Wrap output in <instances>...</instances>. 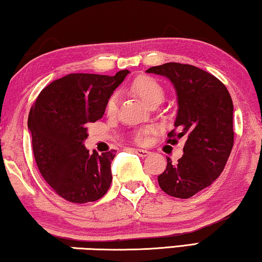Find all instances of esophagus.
Returning <instances> with one entry per match:
<instances>
[{"instance_id":"obj_1","label":"esophagus","mask_w":262,"mask_h":262,"mask_svg":"<svg viewBox=\"0 0 262 262\" xmlns=\"http://www.w3.org/2000/svg\"><path fill=\"white\" fill-rule=\"evenodd\" d=\"M134 152L137 154L140 157H147L150 155V151L143 150V149H134Z\"/></svg>"}]
</instances>
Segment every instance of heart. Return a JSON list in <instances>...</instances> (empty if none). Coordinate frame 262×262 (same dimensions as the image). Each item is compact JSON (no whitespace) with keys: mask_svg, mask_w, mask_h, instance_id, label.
<instances>
[{"mask_svg":"<svg viewBox=\"0 0 262 262\" xmlns=\"http://www.w3.org/2000/svg\"><path fill=\"white\" fill-rule=\"evenodd\" d=\"M130 89L134 93L142 99L147 106H152L154 104H161L163 98H164V91L163 87L152 78L149 77H138L131 82ZM119 97L117 93H113L106 101V113L107 116H115L118 108ZM149 134V131H140L136 135V140L138 143H143L145 140V136Z\"/></svg>","mask_w":262,"mask_h":262,"instance_id":"b5f03b06","label":"heart"}]
</instances>
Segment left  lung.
<instances>
[{
  "mask_svg": "<svg viewBox=\"0 0 262 262\" xmlns=\"http://www.w3.org/2000/svg\"><path fill=\"white\" fill-rule=\"evenodd\" d=\"M146 73L169 79L176 91L178 132H170L168 142L187 138L177 163L166 158L158 184L170 196L189 199L209 187L228 161L234 143L232 98L217 78L195 66L168 62Z\"/></svg>",
  "mask_w": 262,
  "mask_h": 262,
  "instance_id": "obj_1",
  "label": "left lung"
}]
</instances>
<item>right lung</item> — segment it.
Returning <instances> with one entry per match:
<instances>
[{
  "label": "right lung",
  "instance_id": "add662e5",
  "mask_svg": "<svg viewBox=\"0 0 262 262\" xmlns=\"http://www.w3.org/2000/svg\"><path fill=\"white\" fill-rule=\"evenodd\" d=\"M128 73L67 74L45 87L30 108L37 168L53 190L72 203L99 200L111 185L115 151L90 154L84 140L89 124L104 116L106 101Z\"/></svg>",
  "mask_w": 262,
  "mask_h": 262
}]
</instances>
